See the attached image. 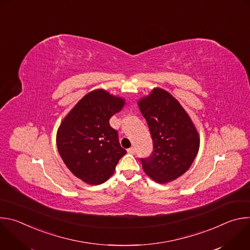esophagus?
Segmentation results:
<instances>
[{
    "label": "esophagus",
    "mask_w": 250,
    "mask_h": 250,
    "mask_svg": "<svg viewBox=\"0 0 250 250\" xmlns=\"http://www.w3.org/2000/svg\"><path fill=\"white\" fill-rule=\"evenodd\" d=\"M127 153H129V154H134V153H135V149H134L133 147H130V148L127 149Z\"/></svg>",
    "instance_id": "1"
}]
</instances>
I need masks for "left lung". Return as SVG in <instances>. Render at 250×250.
I'll use <instances>...</instances> for the list:
<instances>
[{
  "mask_svg": "<svg viewBox=\"0 0 250 250\" xmlns=\"http://www.w3.org/2000/svg\"><path fill=\"white\" fill-rule=\"evenodd\" d=\"M137 104L153 140L151 155L140 159L142 169L159 184L176 180L199 151L200 136L194 123L181 104L161 88H154Z\"/></svg>",
  "mask_w": 250,
  "mask_h": 250,
  "instance_id": "1",
  "label": "left lung"
}]
</instances>
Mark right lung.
I'll return each instance as SVG.
<instances>
[{
  "instance_id": "right-lung-1",
  "label": "right lung",
  "mask_w": 250,
  "mask_h": 250,
  "mask_svg": "<svg viewBox=\"0 0 250 250\" xmlns=\"http://www.w3.org/2000/svg\"><path fill=\"white\" fill-rule=\"evenodd\" d=\"M125 104L122 97L104 89L85 95L61 122L56 134L59 154L74 176L90 185H100L114 174L126 153L110 119Z\"/></svg>"
}]
</instances>
